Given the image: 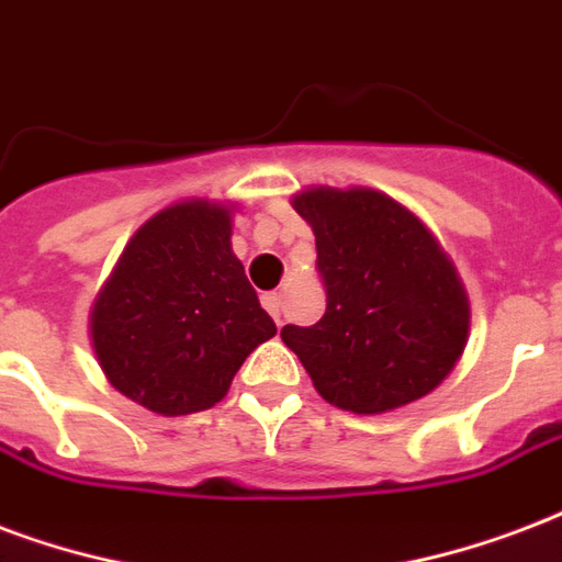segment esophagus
Instances as JSON below:
<instances>
[{
  "label": "esophagus",
  "mask_w": 562,
  "mask_h": 562,
  "mask_svg": "<svg viewBox=\"0 0 562 562\" xmlns=\"http://www.w3.org/2000/svg\"><path fill=\"white\" fill-rule=\"evenodd\" d=\"M262 306L273 315V321L280 324L282 318V294H277V291H271V294H265L262 297Z\"/></svg>",
  "instance_id": "obj_1"
}]
</instances>
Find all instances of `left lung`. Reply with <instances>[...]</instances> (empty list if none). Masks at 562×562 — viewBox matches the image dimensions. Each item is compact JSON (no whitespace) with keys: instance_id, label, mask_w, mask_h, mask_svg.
<instances>
[{"instance_id":"1","label":"left lung","mask_w":562,"mask_h":562,"mask_svg":"<svg viewBox=\"0 0 562 562\" xmlns=\"http://www.w3.org/2000/svg\"><path fill=\"white\" fill-rule=\"evenodd\" d=\"M294 209L315 233L327 312L280 336L321 397L376 415L434 392L469 336V300L434 235L368 188H310Z\"/></svg>"}]
</instances>
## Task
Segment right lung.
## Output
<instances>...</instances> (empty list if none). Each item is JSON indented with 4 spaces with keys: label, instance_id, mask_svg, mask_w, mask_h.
Returning <instances> with one entry per match:
<instances>
[{
    "label": "right lung",
    "instance_id": "add662e5",
    "mask_svg": "<svg viewBox=\"0 0 562 562\" xmlns=\"http://www.w3.org/2000/svg\"><path fill=\"white\" fill-rule=\"evenodd\" d=\"M224 205L177 203L126 244L93 303L91 338L111 385L153 413H203L277 333L244 265Z\"/></svg>",
    "mask_w": 562,
    "mask_h": 562
}]
</instances>
